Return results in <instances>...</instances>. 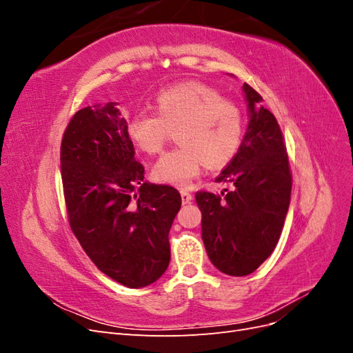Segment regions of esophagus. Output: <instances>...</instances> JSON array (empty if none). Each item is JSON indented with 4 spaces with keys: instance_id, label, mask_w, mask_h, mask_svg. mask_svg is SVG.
Returning a JSON list of instances; mask_svg holds the SVG:
<instances>
[{
    "instance_id": "1",
    "label": "esophagus",
    "mask_w": 353,
    "mask_h": 353,
    "mask_svg": "<svg viewBox=\"0 0 353 353\" xmlns=\"http://www.w3.org/2000/svg\"><path fill=\"white\" fill-rule=\"evenodd\" d=\"M181 200H183V205H187L191 200H193V196H191L188 191L181 190Z\"/></svg>"
}]
</instances>
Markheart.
<instances>
[{"mask_svg":"<svg viewBox=\"0 0 353 353\" xmlns=\"http://www.w3.org/2000/svg\"><path fill=\"white\" fill-rule=\"evenodd\" d=\"M157 113L141 109L128 121V135L147 154L163 150L170 130L181 144L160 157L153 175L178 187L196 179L203 163L225 165L237 153L243 137V114L236 104L203 83H181L159 92Z\"/></svg>","mask_w":353,"mask_h":353,"instance_id":"obj_1","label":"heart"}]
</instances>
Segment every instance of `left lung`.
I'll list each match as a JSON object with an SVG mask.
<instances>
[{
	"instance_id": "obj_1",
	"label": "left lung",
	"mask_w": 353,
	"mask_h": 353,
	"mask_svg": "<svg viewBox=\"0 0 353 353\" xmlns=\"http://www.w3.org/2000/svg\"><path fill=\"white\" fill-rule=\"evenodd\" d=\"M249 125L228 166L215 183L221 193L199 191L201 239L221 272L243 276L258 270L274 252L290 205L292 174L275 116L262 97L243 85Z\"/></svg>"
}]
</instances>
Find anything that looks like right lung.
Listing matches in <instances>:
<instances>
[{"mask_svg":"<svg viewBox=\"0 0 353 353\" xmlns=\"http://www.w3.org/2000/svg\"><path fill=\"white\" fill-rule=\"evenodd\" d=\"M70 228L97 268L131 288L157 281L170 261L178 190L144 181L117 103L73 114L60 148Z\"/></svg>","mask_w":353,"mask_h":353,"instance_id":"1","label":"right lung"}]
</instances>
